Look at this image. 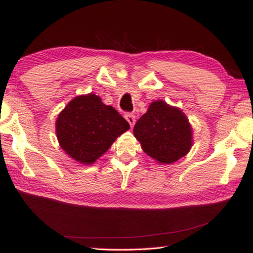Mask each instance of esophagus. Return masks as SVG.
Segmentation results:
<instances>
[{
	"label": "esophagus",
	"mask_w": 253,
	"mask_h": 253,
	"mask_svg": "<svg viewBox=\"0 0 253 253\" xmlns=\"http://www.w3.org/2000/svg\"><path fill=\"white\" fill-rule=\"evenodd\" d=\"M125 118H126V121L129 123V125H130V127H132L133 125H135V123H136V116L133 115V114H131V113H127V114L125 115Z\"/></svg>",
	"instance_id": "esophagus-1"
}]
</instances>
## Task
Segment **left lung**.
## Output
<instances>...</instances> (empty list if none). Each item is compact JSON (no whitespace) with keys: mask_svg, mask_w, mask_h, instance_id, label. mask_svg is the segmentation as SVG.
I'll list each match as a JSON object with an SVG mask.
<instances>
[{"mask_svg":"<svg viewBox=\"0 0 253 253\" xmlns=\"http://www.w3.org/2000/svg\"><path fill=\"white\" fill-rule=\"evenodd\" d=\"M133 135L149 157L160 164H171L190 151L192 128L179 107L163 100L153 101L133 127Z\"/></svg>","mask_w":253,"mask_h":253,"instance_id":"1","label":"left lung"}]
</instances>
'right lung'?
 <instances>
[{
  "label": "right lung",
  "mask_w": 253,
  "mask_h": 253,
  "mask_svg": "<svg viewBox=\"0 0 253 253\" xmlns=\"http://www.w3.org/2000/svg\"><path fill=\"white\" fill-rule=\"evenodd\" d=\"M128 129L125 118L94 93L75 96L55 123L60 147L83 165L93 164Z\"/></svg>",
  "instance_id": "obj_1"
}]
</instances>
